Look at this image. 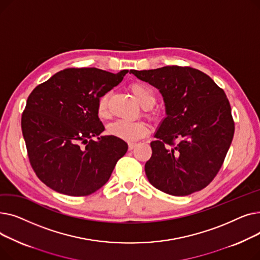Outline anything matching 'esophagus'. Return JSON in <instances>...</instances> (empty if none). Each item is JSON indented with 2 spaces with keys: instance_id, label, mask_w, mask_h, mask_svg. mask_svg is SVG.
<instances>
[{
  "instance_id": "esophagus-1",
  "label": "esophagus",
  "mask_w": 260,
  "mask_h": 260,
  "mask_svg": "<svg viewBox=\"0 0 260 260\" xmlns=\"http://www.w3.org/2000/svg\"><path fill=\"white\" fill-rule=\"evenodd\" d=\"M136 146H137V143H136V142H129L128 143V148L131 149V151H132V149H134Z\"/></svg>"
}]
</instances>
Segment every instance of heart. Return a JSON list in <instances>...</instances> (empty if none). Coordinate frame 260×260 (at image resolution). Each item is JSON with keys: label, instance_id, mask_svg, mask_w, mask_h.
Here are the masks:
<instances>
[{"label": "heart", "instance_id": "1", "mask_svg": "<svg viewBox=\"0 0 260 260\" xmlns=\"http://www.w3.org/2000/svg\"><path fill=\"white\" fill-rule=\"evenodd\" d=\"M131 91L135 99L143 108H149L155 104L156 95L154 90L144 83H133ZM108 93H103L97 102V113L100 118H106L108 115L107 111ZM107 132L109 135L122 139L124 141L134 142L142 139L148 133V127L143 122L140 121H128V120H117L108 126Z\"/></svg>", "mask_w": 260, "mask_h": 260}]
</instances>
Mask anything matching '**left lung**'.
<instances>
[{
  "mask_svg": "<svg viewBox=\"0 0 260 260\" xmlns=\"http://www.w3.org/2000/svg\"><path fill=\"white\" fill-rule=\"evenodd\" d=\"M162 94L161 121L145 174L153 186L173 196L206 187L220 170L234 136L230 102L204 73L190 67L165 66L131 71ZM179 141L174 144L176 139Z\"/></svg>",
  "mask_w": 260,
  "mask_h": 260,
  "instance_id": "1",
  "label": "left lung"
}]
</instances>
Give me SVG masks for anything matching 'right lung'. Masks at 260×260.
<instances>
[{
    "label": "right lung",
    "mask_w": 260,
    "mask_h": 260,
    "mask_svg": "<svg viewBox=\"0 0 260 260\" xmlns=\"http://www.w3.org/2000/svg\"><path fill=\"white\" fill-rule=\"evenodd\" d=\"M127 72L67 68L29 94L22 115L23 137L34 171L53 190L90 195L108 181L127 152L124 140L101 136L104 126L97 113L98 99Z\"/></svg>",
    "instance_id": "right-lung-1"
}]
</instances>
